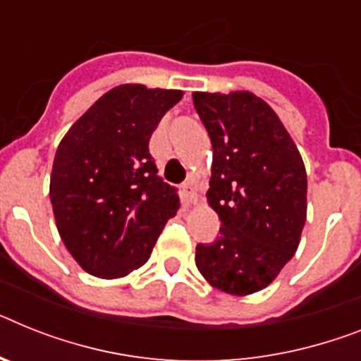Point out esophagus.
Segmentation results:
<instances>
[{
    "mask_svg": "<svg viewBox=\"0 0 361 361\" xmlns=\"http://www.w3.org/2000/svg\"><path fill=\"white\" fill-rule=\"evenodd\" d=\"M181 192H183V198H185L187 204H195L196 190H195V183H192V181H185V183H181Z\"/></svg>",
    "mask_w": 361,
    "mask_h": 361,
    "instance_id": "obj_1",
    "label": "esophagus"
}]
</instances>
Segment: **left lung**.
<instances>
[{
    "mask_svg": "<svg viewBox=\"0 0 361 361\" xmlns=\"http://www.w3.org/2000/svg\"><path fill=\"white\" fill-rule=\"evenodd\" d=\"M192 102L213 145L207 200L222 222L216 240L196 246V266L222 292H259L299 246L307 220L301 154L253 93L196 92Z\"/></svg>",
    "mask_w": 361,
    "mask_h": 361,
    "instance_id": "left-lung-1",
    "label": "left lung"
}]
</instances>
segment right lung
<instances>
[{
  "instance_id": "add662e5",
  "label": "right lung",
  "mask_w": 361,
  "mask_h": 361,
  "mask_svg": "<svg viewBox=\"0 0 361 361\" xmlns=\"http://www.w3.org/2000/svg\"><path fill=\"white\" fill-rule=\"evenodd\" d=\"M181 95L141 84L117 86L60 141L51 205L63 244L87 274L115 279L141 268L180 209L178 190L157 176L148 143Z\"/></svg>"
}]
</instances>
